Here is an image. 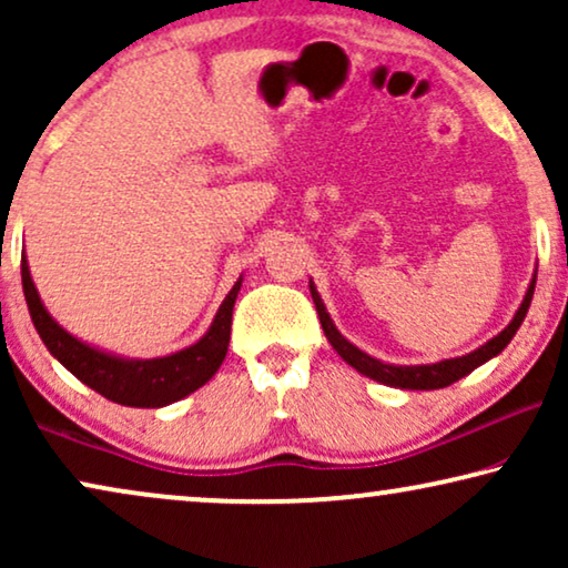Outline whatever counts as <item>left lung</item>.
Wrapping results in <instances>:
<instances>
[{"label":"left lung","mask_w":568,"mask_h":568,"mask_svg":"<svg viewBox=\"0 0 568 568\" xmlns=\"http://www.w3.org/2000/svg\"><path fill=\"white\" fill-rule=\"evenodd\" d=\"M532 292H535V276H532L530 290H527V294H525L523 305H519V310H517L515 321H511L507 328L499 333V336H494L491 341H488V344L476 348V352L457 356V359L437 362V364H418V367H395V364H385L379 359H372L369 354H364L354 344H348V341L336 331V325L331 323V315L325 313L321 294L315 292L313 282H310V294H313L317 317H321L325 336H328L331 346L341 354V359H344L346 364H352V367L356 372H362V375L377 379V383L390 385V387H406V390H439V387H447V385L457 383V379L470 375L473 369L491 359V356L504 352V346H507L509 341L515 338L517 328L525 321L527 307H530V302H532Z\"/></svg>","instance_id":"obj_1"}]
</instances>
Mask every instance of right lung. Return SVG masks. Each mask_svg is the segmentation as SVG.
I'll return each mask as SVG.
<instances>
[{"mask_svg": "<svg viewBox=\"0 0 568 568\" xmlns=\"http://www.w3.org/2000/svg\"><path fill=\"white\" fill-rule=\"evenodd\" d=\"M22 292L33 317V325L43 344L64 367L72 372L77 379L103 395V398L121 403L131 408H160L168 403H175L185 395L199 390L214 377L220 364L227 356L230 346V325H232V307L240 292L243 278L232 286V292L224 297L220 313H216L212 328L199 344H193L183 352L162 356V359H144L129 362L119 356L103 354L53 323V317L45 313L41 297H38L33 278H30L28 261L22 255Z\"/></svg>", "mask_w": 568, "mask_h": 568, "instance_id": "obj_1", "label": "right lung"}]
</instances>
